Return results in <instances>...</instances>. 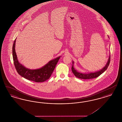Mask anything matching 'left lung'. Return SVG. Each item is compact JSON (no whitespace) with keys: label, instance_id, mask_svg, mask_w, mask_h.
<instances>
[{"label":"left lung","instance_id":"obj_1","mask_svg":"<svg viewBox=\"0 0 122 122\" xmlns=\"http://www.w3.org/2000/svg\"><path fill=\"white\" fill-rule=\"evenodd\" d=\"M110 56H109V59L108 60V61L107 62V64L104 67L102 70L97 71L96 72L94 73H91L89 74H82L77 72L73 67V65H72V71L74 74V75L78 78H80L81 79H92L96 78L99 76H100L107 69V67H108L110 62ZM73 64H74V62H73Z\"/></svg>","mask_w":122,"mask_h":122}]
</instances>
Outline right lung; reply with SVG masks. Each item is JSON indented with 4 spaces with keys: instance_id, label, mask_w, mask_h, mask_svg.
<instances>
[{
    "instance_id": "add662e5",
    "label": "right lung",
    "mask_w": 122,
    "mask_h": 122,
    "mask_svg": "<svg viewBox=\"0 0 122 122\" xmlns=\"http://www.w3.org/2000/svg\"><path fill=\"white\" fill-rule=\"evenodd\" d=\"M15 40L13 47L12 54L14 64L18 73L24 78L29 81L36 82H42L49 79L58 62L60 57H58L48 62L44 67L37 70H29L25 68L18 61L15 51Z\"/></svg>"
}]
</instances>
